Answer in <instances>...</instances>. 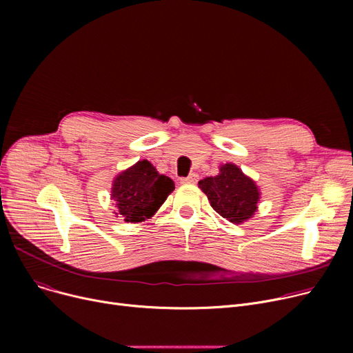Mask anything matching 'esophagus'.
Returning a JSON list of instances; mask_svg holds the SVG:
<instances>
[{"mask_svg":"<svg viewBox=\"0 0 353 353\" xmlns=\"http://www.w3.org/2000/svg\"><path fill=\"white\" fill-rule=\"evenodd\" d=\"M197 174L196 173H192V174H189L188 177H181L180 179V183L181 184H193V183H196L197 181Z\"/></svg>","mask_w":353,"mask_h":353,"instance_id":"obj_1","label":"esophagus"}]
</instances>
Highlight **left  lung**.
Here are the masks:
<instances>
[{"instance_id": "8db88e82", "label": "left lung", "mask_w": 353, "mask_h": 353, "mask_svg": "<svg viewBox=\"0 0 353 353\" xmlns=\"http://www.w3.org/2000/svg\"><path fill=\"white\" fill-rule=\"evenodd\" d=\"M199 186L212 208L232 223H242L257 209L259 190L254 181L232 163L221 165L216 177L200 180Z\"/></svg>"}]
</instances>
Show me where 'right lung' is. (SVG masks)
<instances>
[{"mask_svg": "<svg viewBox=\"0 0 353 353\" xmlns=\"http://www.w3.org/2000/svg\"><path fill=\"white\" fill-rule=\"evenodd\" d=\"M173 190L170 177L159 174L150 161L141 160L116 177L111 197L124 220L137 223L152 217Z\"/></svg>", "mask_w": 353, "mask_h": 353, "instance_id": "obj_1", "label": "right lung"}]
</instances>
